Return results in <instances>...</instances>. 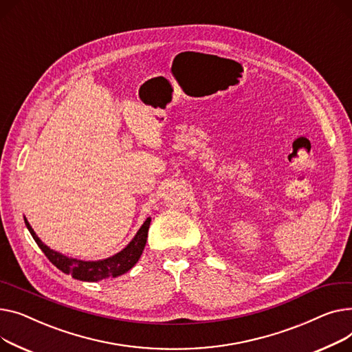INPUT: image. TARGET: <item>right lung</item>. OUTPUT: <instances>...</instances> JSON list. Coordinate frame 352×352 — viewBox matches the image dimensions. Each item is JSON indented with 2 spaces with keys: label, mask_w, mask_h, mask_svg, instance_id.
Here are the masks:
<instances>
[{
  "label": "right lung",
  "mask_w": 352,
  "mask_h": 352,
  "mask_svg": "<svg viewBox=\"0 0 352 352\" xmlns=\"http://www.w3.org/2000/svg\"><path fill=\"white\" fill-rule=\"evenodd\" d=\"M151 217L144 220V223L140 226V229L135 234V237L131 240V243L125 247V249L120 250L119 253L113 254L112 257L96 260V261H85V260H78L62 254L59 252H55L47 244L41 241V239L36 236L28 220L24 217L27 229L30 230L32 239L38 244L41 250L48 257V260L56 267L62 273L71 274L74 278L80 281H100L107 280L109 277H118L128 273L131 268L138 263V260L142 256V252L146 245L148 240V232L151 226Z\"/></svg>",
  "instance_id": "obj_1"
}]
</instances>
